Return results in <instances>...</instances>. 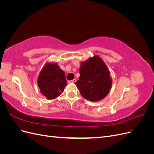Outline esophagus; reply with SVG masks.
Returning a JSON list of instances; mask_svg holds the SVG:
<instances>
[{
    "instance_id": "1",
    "label": "esophagus",
    "mask_w": 154,
    "mask_h": 154,
    "mask_svg": "<svg viewBox=\"0 0 154 154\" xmlns=\"http://www.w3.org/2000/svg\"><path fill=\"white\" fill-rule=\"evenodd\" d=\"M76 82V79H73V80H69V83H75Z\"/></svg>"
}]
</instances>
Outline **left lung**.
<instances>
[{"instance_id": "8db88e82", "label": "left lung", "mask_w": 154, "mask_h": 154, "mask_svg": "<svg viewBox=\"0 0 154 154\" xmlns=\"http://www.w3.org/2000/svg\"><path fill=\"white\" fill-rule=\"evenodd\" d=\"M80 76L75 84L84 98L100 101L109 94L112 86L110 72L101 58L94 56L81 62Z\"/></svg>"}]
</instances>
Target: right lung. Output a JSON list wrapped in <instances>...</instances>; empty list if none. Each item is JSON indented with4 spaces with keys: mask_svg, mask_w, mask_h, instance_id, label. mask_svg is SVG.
I'll list each match as a JSON object with an SVG mask.
<instances>
[{
    "mask_svg": "<svg viewBox=\"0 0 154 154\" xmlns=\"http://www.w3.org/2000/svg\"><path fill=\"white\" fill-rule=\"evenodd\" d=\"M37 83L41 94L53 100L61 94L67 85L66 74L58 64L47 63L40 72Z\"/></svg>",
    "mask_w": 154,
    "mask_h": 154,
    "instance_id": "right-lung-1",
    "label": "right lung"
}]
</instances>
